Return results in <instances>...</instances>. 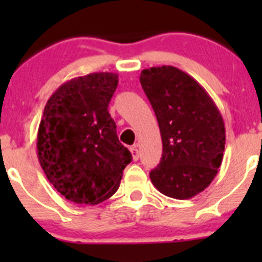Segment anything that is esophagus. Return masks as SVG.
<instances>
[{
    "instance_id": "1",
    "label": "esophagus",
    "mask_w": 262,
    "mask_h": 262,
    "mask_svg": "<svg viewBox=\"0 0 262 262\" xmlns=\"http://www.w3.org/2000/svg\"><path fill=\"white\" fill-rule=\"evenodd\" d=\"M130 153H132V157H133L134 161L138 160V158H139V150H138V148H137V146L130 147Z\"/></svg>"
}]
</instances>
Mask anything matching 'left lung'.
I'll return each instance as SVG.
<instances>
[{
    "mask_svg": "<svg viewBox=\"0 0 262 262\" xmlns=\"http://www.w3.org/2000/svg\"><path fill=\"white\" fill-rule=\"evenodd\" d=\"M139 81L162 138V158L150 171V181L166 196L190 199L209 186L221 167L223 118L199 82L179 68L143 70Z\"/></svg>",
    "mask_w": 262,
    "mask_h": 262,
    "instance_id": "1",
    "label": "left lung"
}]
</instances>
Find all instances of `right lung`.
I'll return each mask as SVG.
<instances>
[{"mask_svg":"<svg viewBox=\"0 0 262 262\" xmlns=\"http://www.w3.org/2000/svg\"><path fill=\"white\" fill-rule=\"evenodd\" d=\"M118 75L90 73L55 90L44 107L38 129V158L50 184L67 200L95 205L119 189L130 163L119 142L107 106Z\"/></svg>","mask_w":262,"mask_h":262,"instance_id":"obj_1","label":"right lung"}]
</instances>
